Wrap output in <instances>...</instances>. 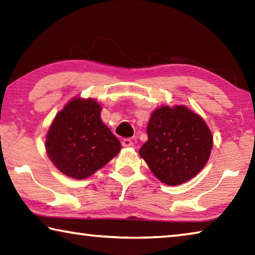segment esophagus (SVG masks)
Returning <instances> with one entry per match:
<instances>
[{
  "instance_id": "esophagus-1",
  "label": "esophagus",
  "mask_w": 255,
  "mask_h": 255,
  "mask_svg": "<svg viewBox=\"0 0 255 255\" xmlns=\"http://www.w3.org/2000/svg\"><path fill=\"white\" fill-rule=\"evenodd\" d=\"M122 144L124 147H131V146H133V143L130 138H125V139L122 141Z\"/></svg>"
}]
</instances>
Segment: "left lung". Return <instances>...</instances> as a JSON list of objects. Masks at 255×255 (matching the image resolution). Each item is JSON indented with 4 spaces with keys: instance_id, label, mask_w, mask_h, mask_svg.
I'll return each instance as SVG.
<instances>
[{
    "instance_id": "8db88e82",
    "label": "left lung",
    "mask_w": 255,
    "mask_h": 255,
    "mask_svg": "<svg viewBox=\"0 0 255 255\" xmlns=\"http://www.w3.org/2000/svg\"><path fill=\"white\" fill-rule=\"evenodd\" d=\"M147 135L139 155L154 175L167 185L182 184L196 176L213 148V136L206 123L184 106L155 110Z\"/></svg>"
}]
</instances>
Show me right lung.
<instances>
[{
  "label": "right lung",
  "mask_w": 255,
  "mask_h": 255,
  "mask_svg": "<svg viewBox=\"0 0 255 255\" xmlns=\"http://www.w3.org/2000/svg\"><path fill=\"white\" fill-rule=\"evenodd\" d=\"M93 99H73L56 116L47 133L46 149L55 166L82 180L92 175L119 153L122 145L101 120Z\"/></svg>",
  "instance_id": "obj_1"
}]
</instances>
